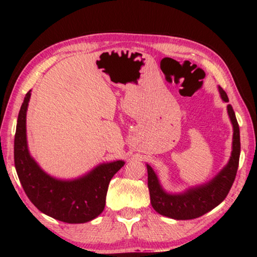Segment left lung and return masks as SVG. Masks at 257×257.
<instances>
[{
    "label": "left lung",
    "instance_id": "8db88e82",
    "mask_svg": "<svg viewBox=\"0 0 257 257\" xmlns=\"http://www.w3.org/2000/svg\"><path fill=\"white\" fill-rule=\"evenodd\" d=\"M219 93L222 101L228 103L229 98L227 94L220 86ZM227 110L233 128L231 156L222 170L206 184L190 187L179 194L168 193L161 186L159 178L151 165L146 164L147 173H149L147 185H149L151 204L161 215L175 220L196 219L213 210L227 197L236 178L239 156H240V134H239L236 114L230 104L227 105Z\"/></svg>",
    "mask_w": 257,
    "mask_h": 257
}]
</instances>
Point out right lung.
Here are the masks:
<instances>
[{"instance_id": "obj_1", "label": "right lung", "mask_w": 257, "mask_h": 257, "mask_svg": "<svg viewBox=\"0 0 257 257\" xmlns=\"http://www.w3.org/2000/svg\"><path fill=\"white\" fill-rule=\"evenodd\" d=\"M32 90L20 107L15 136V165L26 195L42 213L67 223H85L97 217L105 206L112 177L124 161L102 163L71 180L54 178L43 170L28 150L26 115Z\"/></svg>"}]
</instances>
